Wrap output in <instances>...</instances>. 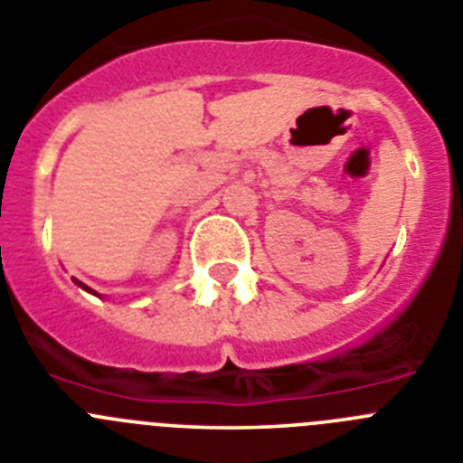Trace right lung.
<instances>
[{"label":"right lung","mask_w":463,"mask_h":463,"mask_svg":"<svg viewBox=\"0 0 463 463\" xmlns=\"http://www.w3.org/2000/svg\"><path fill=\"white\" fill-rule=\"evenodd\" d=\"M73 282H76V285H79V288H83L85 292H92V289H90L88 285H83V282H80V280H76V278H73ZM92 294H97V292H92Z\"/></svg>","instance_id":"add662e5"}]
</instances>
